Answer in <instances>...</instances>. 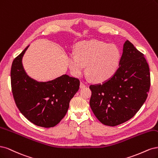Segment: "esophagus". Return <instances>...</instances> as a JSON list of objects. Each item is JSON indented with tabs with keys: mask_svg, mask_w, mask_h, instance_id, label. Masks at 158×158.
I'll return each instance as SVG.
<instances>
[{
	"mask_svg": "<svg viewBox=\"0 0 158 158\" xmlns=\"http://www.w3.org/2000/svg\"><path fill=\"white\" fill-rule=\"evenodd\" d=\"M86 86V85L85 83H83V82H81V83H80V88H81V89L85 88Z\"/></svg>",
	"mask_w": 158,
	"mask_h": 158,
	"instance_id": "obj_1",
	"label": "esophagus"
}]
</instances>
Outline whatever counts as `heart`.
<instances>
[{"mask_svg": "<svg viewBox=\"0 0 158 158\" xmlns=\"http://www.w3.org/2000/svg\"><path fill=\"white\" fill-rule=\"evenodd\" d=\"M121 52L115 44L102 40H90L79 43L75 54L67 56L69 68L73 75L86 73L93 82L101 83L111 79L118 69Z\"/></svg>", "mask_w": 158, "mask_h": 158, "instance_id": "1", "label": "heart"}]
</instances>
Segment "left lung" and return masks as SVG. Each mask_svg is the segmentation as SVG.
Returning a JSON list of instances; mask_svg holds the SVG:
<instances>
[{
    "label": "left lung",
    "mask_w": 158,
    "mask_h": 158,
    "mask_svg": "<svg viewBox=\"0 0 158 158\" xmlns=\"http://www.w3.org/2000/svg\"><path fill=\"white\" fill-rule=\"evenodd\" d=\"M150 87V68L144 54L127 40L115 75L102 84L89 86L92 92L90 106L102 123L118 125L137 113Z\"/></svg>",
    "instance_id": "8db88e82"
}]
</instances>
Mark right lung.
<instances>
[{"label":"right lung","mask_w":158,"mask_h":158,"mask_svg":"<svg viewBox=\"0 0 158 158\" xmlns=\"http://www.w3.org/2000/svg\"><path fill=\"white\" fill-rule=\"evenodd\" d=\"M28 47L12 62L10 76L14 98L20 112L29 121L45 128L52 127L67 113L71 99L79 90L80 81L66 74L47 82L31 78L22 64Z\"/></svg>","instance_id":"right-lung-1"}]
</instances>
